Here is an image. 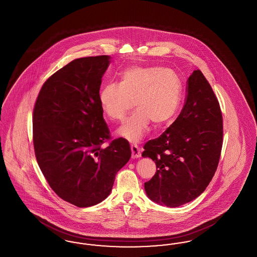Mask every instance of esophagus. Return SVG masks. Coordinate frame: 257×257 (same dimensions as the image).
Instances as JSON below:
<instances>
[{
  "label": "esophagus",
  "mask_w": 257,
  "mask_h": 257,
  "mask_svg": "<svg viewBox=\"0 0 257 257\" xmlns=\"http://www.w3.org/2000/svg\"><path fill=\"white\" fill-rule=\"evenodd\" d=\"M131 151H132V158H140L141 157V150H140V148L137 147V146H135V145H132L131 146Z\"/></svg>",
  "instance_id": "34e87169"
}]
</instances>
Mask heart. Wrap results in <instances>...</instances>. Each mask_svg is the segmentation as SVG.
<instances>
[{
    "label": "heart",
    "instance_id": "b5f03b06",
    "mask_svg": "<svg viewBox=\"0 0 257 257\" xmlns=\"http://www.w3.org/2000/svg\"><path fill=\"white\" fill-rule=\"evenodd\" d=\"M182 86L178 76L161 67L130 66L120 75V82L108 83L99 91V104L104 114L121 121L133 108L137 111L117 129V135L130 143H139L150 121L164 125L175 115L180 105Z\"/></svg>",
    "mask_w": 257,
    "mask_h": 257
}]
</instances>
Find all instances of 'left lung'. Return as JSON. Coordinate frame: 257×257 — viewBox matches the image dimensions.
<instances>
[{
	"label": "left lung",
	"mask_w": 257,
	"mask_h": 257,
	"mask_svg": "<svg viewBox=\"0 0 257 257\" xmlns=\"http://www.w3.org/2000/svg\"><path fill=\"white\" fill-rule=\"evenodd\" d=\"M220 104L206 78L195 70L187 81V95L178 117L145 145L143 157L156 164L155 175L145 183L147 196L177 207L200 196L212 180L222 147Z\"/></svg>",
	"instance_id": "1"
}]
</instances>
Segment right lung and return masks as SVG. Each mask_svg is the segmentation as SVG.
Masks as SVG:
<instances>
[{"mask_svg": "<svg viewBox=\"0 0 257 257\" xmlns=\"http://www.w3.org/2000/svg\"><path fill=\"white\" fill-rule=\"evenodd\" d=\"M110 57L77 59L53 74L37 96L34 147L52 190L77 207H89L110 194L117 171L131 157L124 139L111 141L99 104L102 77Z\"/></svg>", "mask_w": 257, "mask_h": 257, "instance_id": "obj_1", "label": "right lung"}]
</instances>
